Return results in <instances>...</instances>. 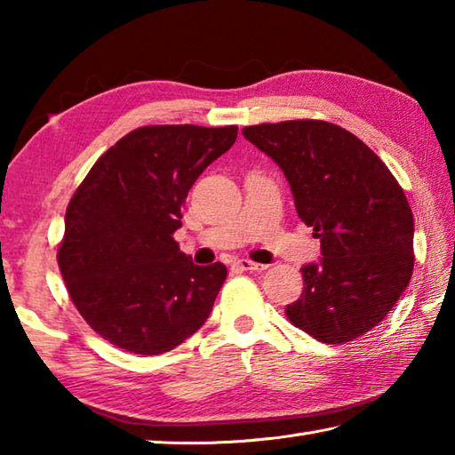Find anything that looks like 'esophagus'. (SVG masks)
I'll list each match as a JSON object with an SVG mask.
<instances>
[{
	"label": "esophagus",
	"instance_id": "esophagus-1",
	"mask_svg": "<svg viewBox=\"0 0 455 455\" xmlns=\"http://www.w3.org/2000/svg\"><path fill=\"white\" fill-rule=\"evenodd\" d=\"M235 266L240 267V269H244V272H264V269H267L266 264H256V262H252V259H248V258L236 259Z\"/></svg>",
	"mask_w": 455,
	"mask_h": 455
}]
</instances>
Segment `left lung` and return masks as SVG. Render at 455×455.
I'll list each match as a JSON object with an SVG mask.
<instances>
[{
  "label": "left lung",
  "mask_w": 455,
  "mask_h": 455,
  "mask_svg": "<svg viewBox=\"0 0 455 455\" xmlns=\"http://www.w3.org/2000/svg\"><path fill=\"white\" fill-rule=\"evenodd\" d=\"M291 186L297 215L321 238L303 293L285 307L297 328L324 344L360 338L407 289L414 219L399 181L377 154L338 124L299 119L243 129Z\"/></svg>",
  "instance_id": "1"
}]
</instances>
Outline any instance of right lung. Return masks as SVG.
Returning a JSON list of instances; mask_svg holds the SVG:
<instances>
[{"label":"right lung","mask_w":455,"mask_h":455,"mask_svg":"<svg viewBox=\"0 0 455 455\" xmlns=\"http://www.w3.org/2000/svg\"><path fill=\"white\" fill-rule=\"evenodd\" d=\"M236 134V124L134 129L68 203L58 248L66 289L84 321L121 350L170 352L207 321L227 267L196 266L173 233L191 186Z\"/></svg>","instance_id":"1"}]
</instances>
